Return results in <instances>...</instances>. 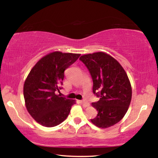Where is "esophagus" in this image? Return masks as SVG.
I'll use <instances>...</instances> for the list:
<instances>
[{
	"label": "esophagus",
	"mask_w": 158,
	"mask_h": 158,
	"mask_svg": "<svg viewBox=\"0 0 158 158\" xmlns=\"http://www.w3.org/2000/svg\"><path fill=\"white\" fill-rule=\"evenodd\" d=\"M81 105L84 106H89L90 105V104H89V102H87V101H85V100L81 101Z\"/></svg>",
	"instance_id": "1"
}]
</instances>
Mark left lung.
Returning a JSON list of instances; mask_svg holds the SVG:
<instances>
[{"instance_id": "8db88e82", "label": "left lung", "mask_w": 158, "mask_h": 158, "mask_svg": "<svg viewBox=\"0 0 158 158\" xmlns=\"http://www.w3.org/2000/svg\"><path fill=\"white\" fill-rule=\"evenodd\" d=\"M79 60L92 77L93 92L100 98L92 106L98 115L90 121L102 128L111 127L124 117L132 99V87L126 73L118 61L103 52L81 56Z\"/></svg>"}]
</instances>
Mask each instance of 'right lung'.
Wrapping results in <instances>:
<instances>
[{
    "mask_svg": "<svg viewBox=\"0 0 158 158\" xmlns=\"http://www.w3.org/2000/svg\"><path fill=\"white\" fill-rule=\"evenodd\" d=\"M81 54L55 52L42 58L30 72L23 85L26 109L44 127H54L68 116L74 100L56 94L63 85L64 72Z\"/></svg>",
    "mask_w": 158,
    "mask_h": 158,
    "instance_id": "add662e5",
    "label": "right lung"
}]
</instances>
